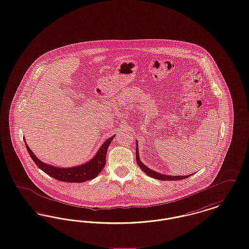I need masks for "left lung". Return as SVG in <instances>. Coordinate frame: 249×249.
<instances>
[{"label": "left lung", "mask_w": 249, "mask_h": 249, "mask_svg": "<svg viewBox=\"0 0 249 249\" xmlns=\"http://www.w3.org/2000/svg\"><path fill=\"white\" fill-rule=\"evenodd\" d=\"M135 141H136V161H137V164L148 177L156 178V179H159V180L175 181V180H182V179L190 178V176H192V175H188V176H167V175H163V174H160L158 172H155L154 170H151L150 168L144 165L141 161L140 157H139V151H138V142H137V140H135Z\"/></svg>", "instance_id": "1"}]
</instances>
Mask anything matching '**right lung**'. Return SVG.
<instances>
[{
	"label": "right lung",
	"instance_id": "right-lung-1",
	"mask_svg": "<svg viewBox=\"0 0 249 249\" xmlns=\"http://www.w3.org/2000/svg\"><path fill=\"white\" fill-rule=\"evenodd\" d=\"M114 137L115 135L108 138L107 141L102 144V146L99 148V150L97 151V153L91 160H89V161H87L83 164L69 167V168L56 167V166L50 165L43 162L36 157L35 153L31 150V148L28 146L25 138L23 140L26 144L27 150L31 156V158L33 159V160L35 161V163L38 166V168H40L49 177L62 182L82 183L85 181L93 179L102 172L107 161V148L112 142V140L114 139Z\"/></svg>",
	"mask_w": 249,
	"mask_h": 249
}]
</instances>
